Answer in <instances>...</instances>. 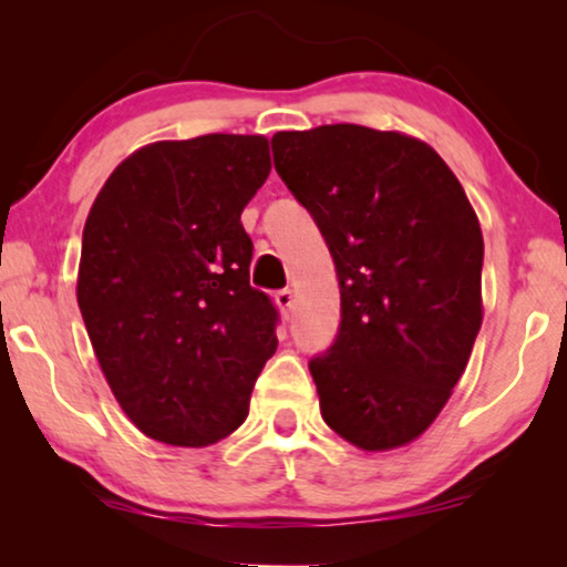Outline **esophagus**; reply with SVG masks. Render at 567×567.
Wrapping results in <instances>:
<instances>
[{
  "label": "esophagus",
  "mask_w": 567,
  "mask_h": 567,
  "mask_svg": "<svg viewBox=\"0 0 567 567\" xmlns=\"http://www.w3.org/2000/svg\"><path fill=\"white\" fill-rule=\"evenodd\" d=\"M276 305H278V309H281L284 315H289L291 307H293V291L291 289L276 291Z\"/></svg>",
  "instance_id": "obj_1"
}]
</instances>
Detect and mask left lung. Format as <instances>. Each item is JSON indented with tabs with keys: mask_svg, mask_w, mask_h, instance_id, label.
Listing matches in <instances>:
<instances>
[{
	"mask_svg": "<svg viewBox=\"0 0 567 567\" xmlns=\"http://www.w3.org/2000/svg\"><path fill=\"white\" fill-rule=\"evenodd\" d=\"M281 181L336 260L340 332L309 361L324 423L363 452L423 436L483 324V231L439 152L353 123L278 131Z\"/></svg>",
	"mask_w": 567,
	"mask_h": 567,
	"instance_id": "obj_1",
	"label": "left lung"
}]
</instances>
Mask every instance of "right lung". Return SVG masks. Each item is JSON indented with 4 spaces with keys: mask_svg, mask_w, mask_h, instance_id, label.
Here are the masks:
<instances>
[{
    "mask_svg": "<svg viewBox=\"0 0 567 567\" xmlns=\"http://www.w3.org/2000/svg\"><path fill=\"white\" fill-rule=\"evenodd\" d=\"M268 175L266 136L154 142L113 169L84 221V328L121 410L162 444L237 431L276 353V309L250 286L239 221Z\"/></svg>",
    "mask_w": 567,
    "mask_h": 567,
    "instance_id": "right-lung-1",
    "label": "right lung"
}]
</instances>
